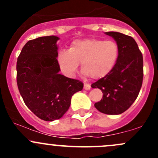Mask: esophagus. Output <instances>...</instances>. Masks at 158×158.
Here are the masks:
<instances>
[{"label": "esophagus", "instance_id": "esophagus-1", "mask_svg": "<svg viewBox=\"0 0 158 158\" xmlns=\"http://www.w3.org/2000/svg\"><path fill=\"white\" fill-rule=\"evenodd\" d=\"M84 89H85V90H89V89H91V85H89V84L84 83Z\"/></svg>", "mask_w": 158, "mask_h": 158}]
</instances>
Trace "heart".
I'll list each match as a JSON object with an SVG mask.
<instances>
[{
    "mask_svg": "<svg viewBox=\"0 0 158 158\" xmlns=\"http://www.w3.org/2000/svg\"><path fill=\"white\" fill-rule=\"evenodd\" d=\"M120 54L117 42L98 38L76 40L69 49L59 52L58 63L62 71L73 76L81 63V69L85 76L99 79L109 75L115 66Z\"/></svg>",
    "mask_w": 158,
    "mask_h": 158,
    "instance_id": "b5f03b06",
    "label": "heart"
}]
</instances>
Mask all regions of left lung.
<instances>
[{"label":"left lung","mask_w":158,"mask_h":158,"mask_svg":"<svg viewBox=\"0 0 158 158\" xmlns=\"http://www.w3.org/2000/svg\"><path fill=\"white\" fill-rule=\"evenodd\" d=\"M120 48L119 58L112 71L92 84L103 93L101 101L95 103L100 112L119 114L130 108L138 97L143 82V56L131 36L118 32H107Z\"/></svg>","instance_id":"8db88e82"}]
</instances>
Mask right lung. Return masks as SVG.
<instances>
[{
    "instance_id": "right-lung-1",
    "label": "right lung",
    "mask_w": 158,
    "mask_h": 158,
    "mask_svg": "<svg viewBox=\"0 0 158 158\" xmlns=\"http://www.w3.org/2000/svg\"><path fill=\"white\" fill-rule=\"evenodd\" d=\"M58 40L48 36L29 40L17 62V83L23 102L33 114L47 122L63 117L73 94L83 88L81 81L59 73Z\"/></svg>"
}]
</instances>
